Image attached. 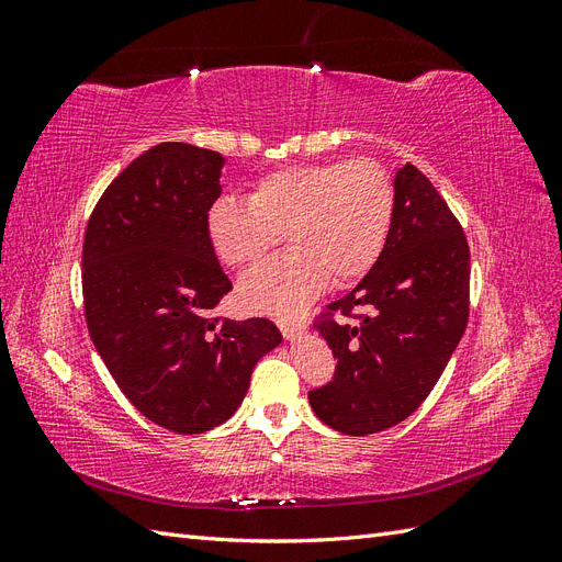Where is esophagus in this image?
I'll list each match as a JSON object with an SVG mask.
<instances>
[{
	"label": "esophagus",
	"mask_w": 562,
	"mask_h": 562,
	"mask_svg": "<svg viewBox=\"0 0 562 562\" xmlns=\"http://www.w3.org/2000/svg\"><path fill=\"white\" fill-rule=\"evenodd\" d=\"M279 328L285 339H297L304 330H307V323L304 321H279Z\"/></svg>",
	"instance_id": "esophagus-1"
}]
</instances>
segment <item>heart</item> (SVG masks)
Returning a JSON list of instances; mask_svg holds the SVG:
<instances>
[{
    "instance_id": "b5f03b06",
    "label": "heart",
    "mask_w": 562,
    "mask_h": 562,
    "mask_svg": "<svg viewBox=\"0 0 562 562\" xmlns=\"http://www.w3.org/2000/svg\"><path fill=\"white\" fill-rule=\"evenodd\" d=\"M394 182L370 159L288 166L252 184L248 201L220 196L206 227L215 252L246 267L281 244L291 250L241 279L246 310L291 316L323 291L366 277L394 223Z\"/></svg>"
}]
</instances>
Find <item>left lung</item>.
Listing matches in <instances>:
<instances>
[{"instance_id": "obj_1", "label": "left lung", "mask_w": 562, "mask_h": 562, "mask_svg": "<svg viewBox=\"0 0 562 562\" xmlns=\"http://www.w3.org/2000/svg\"><path fill=\"white\" fill-rule=\"evenodd\" d=\"M394 223L378 262L316 323L337 359L333 382L310 391L312 411L347 436L411 417L443 375L469 321V244L419 168L394 178ZM333 313L356 317L335 322Z\"/></svg>"}]
</instances>
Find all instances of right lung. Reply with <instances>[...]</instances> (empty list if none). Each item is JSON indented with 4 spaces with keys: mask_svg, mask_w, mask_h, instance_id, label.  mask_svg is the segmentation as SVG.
<instances>
[{
    "mask_svg": "<svg viewBox=\"0 0 562 562\" xmlns=\"http://www.w3.org/2000/svg\"><path fill=\"white\" fill-rule=\"evenodd\" d=\"M225 157L161 143L119 173L83 236V312L93 345L138 411L176 434H203L241 405L250 372L281 345L267 318L213 316L232 281L206 217Z\"/></svg>",
    "mask_w": 562,
    "mask_h": 562,
    "instance_id": "obj_1",
    "label": "right lung"
}]
</instances>
